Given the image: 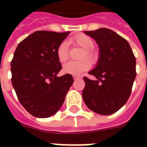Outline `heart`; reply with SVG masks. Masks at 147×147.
<instances>
[{
  "label": "heart",
  "mask_w": 147,
  "mask_h": 147,
  "mask_svg": "<svg viewBox=\"0 0 147 147\" xmlns=\"http://www.w3.org/2000/svg\"><path fill=\"white\" fill-rule=\"evenodd\" d=\"M92 53H93V55H94V56L95 57V56H96V53H96L95 51H92Z\"/></svg>",
  "instance_id": "heart-1"
}]
</instances>
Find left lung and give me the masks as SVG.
I'll return each mask as SVG.
<instances>
[{
  "label": "left lung",
  "instance_id": "8db88e82",
  "mask_svg": "<svg viewBox=\"0 0 147 147\" xmlns=\"http://www.w3.org/2000/svg\"><path fill=\"white\" fill-rule=\"evenodd\" d=\"M64 34L34 32L18 45L14 53L11 83L20 104L34 117L54 115L73 83L70 74L57 76L62 69L58 48L66 38Z\"/></svg>",
  "mask_w": 147,
  "mask_h": 147
}]
</instances>
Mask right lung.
<instances>
[{
	"label": "right lung",
	"mask_w": 147,
	"mask_h": 147,
	"mask_svg": "<svg viewBox=\"0 0 147 147\" xmlns=\"http://www.w3.org/2000/svg\"><path fill=\"white\" fill-rule=\"evenodd\" d=\"M85 33L97 40L100 57L95 68L89 72L95 78H83V101L96 113L111 115L126 103L131 94L136 76V57L129 43L113 30Z\"/></svg>",
	"instance_id": "add662e5"
}]
</instances>
